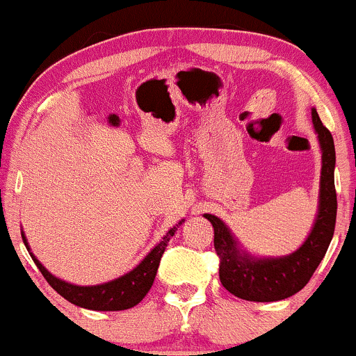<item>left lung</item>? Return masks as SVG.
I'll return each mask as SVG.
<instances>
[{
	"mask_svg": "<svg viewBox=\"0 0 356 356\" xmlns=\"http://www.w3.org/2000/svg\"><path fill=\"white\" fill-rule=\"evenodd\" d=\"M313 127L321 149L320 202L312 232L295 252L281 257H256L239 248L229 227L219 218L204 214L214 227V249L219 256V280L227 291L241 300L280 301L303 289L332 243L337 222L334 191V142L321 124L316 108H312Z\"/></svg>",
	"mask_w": 356,
	"mask_h": 356,
	"instance_id": "1",
	"label": "left lung"
}]
</instances>
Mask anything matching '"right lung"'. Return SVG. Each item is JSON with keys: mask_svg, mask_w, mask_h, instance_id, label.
Returning a JSON list of instances; mask_svg holds the SVG:
<instances>
[{"mask_svg": "<svg viewBox=\"0 0 356 356\" xmlns=\"http://www.w3.org/2000/svg\"><path fill=\"white\" fill-rule=\"evenodd\" d=\"M182 222L184 219L179 220V224H175L172 229L167 232L161 243H159L157 246H155L152 251H150L149 254L132 269V271L117 277V280L108 281V283H102L95 286H76L53 276L51 273L36 259L33 252H31L23 232L22 238L24 246L30 251V256L33 257L35 264L44 276V280L48 281V284H50L60 296H63L65 300L70 301L73 305L80 306V308L95 309V312H120V309H129L132 308V306L140 303L147 293H149V289L152 288L155 275H157L159 263H161V257L164 254L167 243H169L170 238L174 236V232L177 231V227L181 226Z\"/></svg>", "mask_w": 356, "mask_h": 356, "instance_id": "add662e5", "label": "right lung"}]
</instances>
